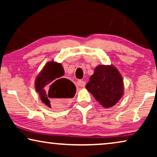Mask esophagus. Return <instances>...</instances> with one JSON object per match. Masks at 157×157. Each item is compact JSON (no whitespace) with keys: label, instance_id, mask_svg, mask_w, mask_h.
Masks as SVG:
<instances>
[{"label":"esophagus","instance_id":"34e87169","mask_svg":"<svg viewBox=\"0 0 157 157\" xmlns=\"http://www.w3.org/2000/svg\"><path fill=\"white\" fill-rule=\"evenodd\" d=\"M76 83H77V86H80V87H84L86 85V82L83 80H78V81H77Z\"/></svg>","mask_w":157,"mask_h":157}]
</instances>
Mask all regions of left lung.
<instances>
[{
	"instance_id": "8db88e82",
	"label": "left lung",
	"mask_w": 157,
	"mask_h": 157,
	"mask_svg": "<svg viewBox=\"0 0 157 157\" xmlns=\"http://www.w3.org/2000/svg\"><path fill=\"white\" fill-rule=\"evenodd\" d=\"M86 89L102 106L110 108L123 96V78L115 66L98 65L90 77Z\"/></svg>"
}]
</instances>
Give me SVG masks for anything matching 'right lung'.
Returning <instances> with one entry per match:
<instances>
[{"instance_id": "add662e5", "label": "right lung", "mask_w": 157, "mask_h": 157, "mask_svg": "<svg viewBox=\"0 0 157 157\" xmlns=\"http://www.w3.org/2000/svg\"><path fill=\"white\" fill-rule=\"evenodd\" d=\"M63 75L61 64L52 61L44 66L36 77V91L41 101L50 108L63 109L76 94V86L68 79L62 78Z\"/></svg>"}]
</instances>
